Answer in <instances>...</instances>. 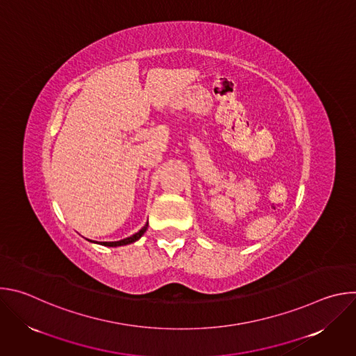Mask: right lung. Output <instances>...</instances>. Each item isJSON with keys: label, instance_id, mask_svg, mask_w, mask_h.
<instances>
[{"label": "right lung", "instance_id": "1", "mask_svg": "<svg viewBox=\"0 0 356 356\" xmlns=\"http://www.w3.org/2000/svg\"><path fill=\"white\" fill-rule=\"evenodd\" d=\"M147 229V224L139 231V232H136V234H134L132 236H129V238H125V239H121V241H117V242H103V245H106V246H121V245H128V243H132V242H135V241H138L143 234H145V231Z\"/></svg>", "mask_w": 356, "mask_h": 356}]
</instances>
